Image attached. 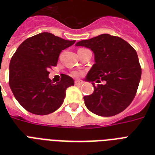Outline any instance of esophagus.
<instances>
[{
    "label": "esophagus",
    "mask_w": 155,
    "mask_h": 155,
    "mask_svg": "<svg viewBox=\"0 0 155 155\" xmlns=\"http://www.w3.org/2000/svg\"><path fill=\"white\" fill-rule=\"evenodd\" d=\"M75 84L77 85V86H79V85H82L83 81H81V80H75Z\"/></svg>",
    "instance_id": "34e87169"
}]
</instances>
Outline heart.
Returning <instances> with one entry per match:
<instances>
[{
  "label": "heart",
  "instance_id": "1",
  "mask_svg": "<svg viewBox=\"0 0 155 155\" xmlns=\"http://www.w3.org/2000/svg\"><path fill=\"white\" fill-rule=\"evenodd\" d=\"M71 75H72L73 76H75V77H79V76L81 75V72H80V71H73V72L71 73Z\"/></svg>",
  "mask_w": 155,
  "mask_h": 155
}]
</instances>
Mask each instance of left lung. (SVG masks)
Here are the masks:
<instances>
[{"label":"left lung","mask_w":155,"mask_h":155,"mask_svg":"<svg viewBox=\"0 0 155 155\" xmlns=\"http://www.w3.org/2000/svg\"><path fill=\"white\" fill-rule=\"evenodd\" d=\"M75 46L93 51L95 64L86 76L92 82L94 92L84 97L91 112L102 117H112L124 111L137 93L142 68L137 52L121 38L103 34L78 42ZM105 81L95 86L93 81Z\"/></svg>","instance_id":"obj_1"}]
</instances>
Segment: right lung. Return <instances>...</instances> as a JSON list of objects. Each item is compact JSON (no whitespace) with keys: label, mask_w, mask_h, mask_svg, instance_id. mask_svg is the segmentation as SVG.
Segmentation results:
<instances>
[{"label":"right lung","mask_w":155,"mask_h":155,"mask_svg":"<svg viewBox=\"0 0 155 155\" xmlns=\"http://www.w3.org/2000/svg\"><path fill=\"white\" fill-rule=\"evenodd\" d=\"M75 42L41 33L25 39L13 54L9 63V87L28 112L47 115L62 105L66 89L74 85V80L63 74L60 81L54 84L48 77L49 69L57 65L60 52Z\"/></svg>","instance_id":"obj_1"}]
</instances>
